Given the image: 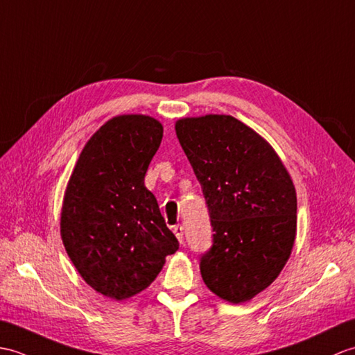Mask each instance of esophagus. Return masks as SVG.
<instances>
[{
  "label": "esophagus",
  "instance_id": "esophagus-1",
  "mask_svg": "<svg viewBox=\"0 0 355 355\" xmlns=\"http://www.w3.org/2000/svg\"><path fill=\"white\" fill-rule=\"evenodd\" d=\"M173 232H175V235H176V239L179 240V243H182L184 241V227L182 226H175L173 227Z\"/></svg>",
  "mask_w": 355,
  "mask_h": 355
}]
</instances>
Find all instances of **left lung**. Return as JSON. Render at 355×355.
<instances>
[{
    "label": "left lung",
    "mask_w": 355,
    "mask_h": 355,
    "mask_svg": "<svg viewBox=\"0 0 355 355\" xmlns=\"http://www.w3.org/2000/svg\"><path fill=\"white\" fill-rule=\"evenodd\" d=\"M175 129L216 232L202 278L223 301H250L278 278L293 249V180L275 148L231 115L180 118Z\"/></svg>",
    "instance_id": "1"
}]
</instances>
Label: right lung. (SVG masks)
<instances>
[{
  "label": "right lung",
  "mask_w": 355,
  "mask_h": 355,
  "mask_svg": "<svg viewBox=\"0 0 355 355\" xmlns=\"http://www.w3.org/2000/svg\"><path fill=\"white\" fill-rule=\"evenodd\" d=\"M164 128L143 114L116 115L85 144L60 212V237L88 286L124 301L152 284L179 249L144 185Z\"/></svg>",
  "instance_id": "right-lung-1"
}]
</instances>
